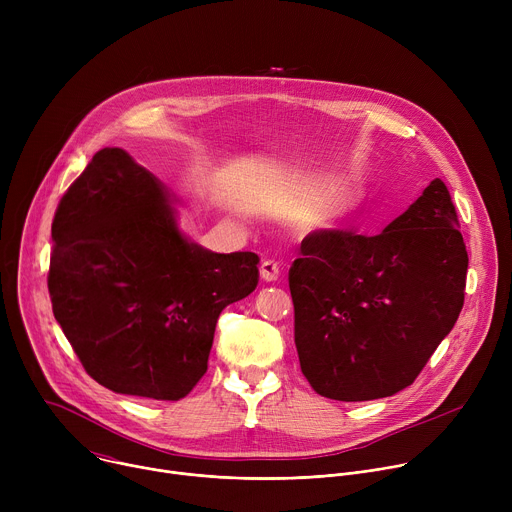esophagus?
<instances>
[{
  "mask_svg": "<svg viewBox=\"0 0 512 512\" xmlns=\"http://www.w3.org/2000/svg\"><path fill=\"white\" fill-rule=\"evenodd\" d=\"M259 271H261V277H263L265 281H277V279H279V273H281L277 261H273V259H265V261L261 263Z\"/></svg>",
  "mask_w": 512,
  "mask_h": 512,
  "instance_id": "obj_1",
  "label": "esophagus"
}]
</instances>
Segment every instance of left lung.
<instances>
[{
    "label": "left lung",
    "instance_id": "8db88e82",
    "mask_svg": "<svg viewBox=\"0 0 512 512\" xmlns=\"http://www.w3.org/2000/svg\"><path fill=\"white\" fill-rule=\"evenodd\" d=\"M468 253L435 178L379 235L314 231L289 267L294 338L312 389L371 401L409 387L454 328Z\"/></svg>",
    "mask_w": 512,
    "mask_h": 512
}]
</instances>
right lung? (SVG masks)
<instances>
[{"instance_id":"obj_1","label":"right lung","mask_w":512,"mask_h":512,"mask_svg":"<svg viewBox=\"0 0 512 512\" xmlns=\"http://www.w3.org/2000/svg\"><path fill=\"white\" fill-rule=\"evenodd\" d=\"M52 241L54 318L85 371L121 395L186 397L218 316L259 281L255 253L188 241L170 192L121 148L97 152L64 192Z\"/></svg>"}]
</instances>
